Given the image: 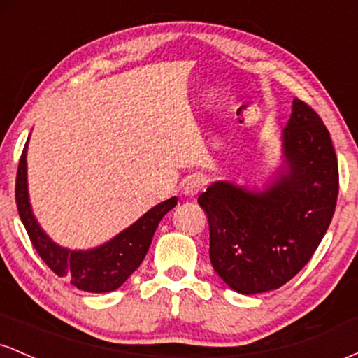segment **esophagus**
Segmentation results:
<instances>
[{"label":"esophagus","instance_id":"obj_1","mask_svg":"<svg viewBox=\"0 0 358 358\" xmlns=\"http://www.w3.org/2000/svg\"><path fill=\"white\" fill-rule=\"evenodd\" d=\"M205 187V180L202 176H193V178L188 180L187 187H185V193L187 195H196L202 188Z\"/></svg>","mask_w":358,"mask_h":358}]
</instances>
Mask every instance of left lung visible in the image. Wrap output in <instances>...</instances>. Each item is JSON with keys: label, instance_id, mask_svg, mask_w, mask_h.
Segmentation results:
<instances>
[{"label": "left lung", "instance_id": "1", "mask_svg": "<svg viewBox=\"0 0 358 358\" xmlns=\"http://www.w3.org/2000/svg\"><path fill=\"white\" fill-rule=\"evenodd\" d=\"M289 163L269 190L213 183L199 196L210 231V262L232 289H278L306 266L322 242L338 196V162L330 133L306 102L294 99L285 127Z\"/></svg>", "mask_w": 358, "mask_h": 358}]
</instances>
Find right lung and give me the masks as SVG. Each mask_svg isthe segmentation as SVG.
<instances>
[{
    "instance_id": "1",
    "label": "right lung",
    "mask_w": 358,
    "mask_h": 358,
    "mask_svg": "<svg viewBox=\"0 0 358 358\" xmlns=\"http://www.w3.org/2000/svg\"><path fill=\"white\" fill-rule=\"evenodd\" d=\"M27 146L28 141L23 148L18 171H16L15 200L20 219L38 256L52 269V273H55L59 278H65L82 291L109 293V291L117 289L139 268L150 249L159 220L175 207L176 199L173 196L166 202L156 205L136 224L127 227L126 231H122L101 248L85 250V252L62 249L45 236L31 213L27 192Z\"/></svg>"
}]
</instances>
